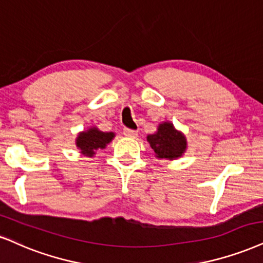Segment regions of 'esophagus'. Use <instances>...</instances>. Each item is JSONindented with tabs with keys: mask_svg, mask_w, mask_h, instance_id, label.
<instances>
[{
	"mask_svg": "<svg viewBox=\"0 0 263 263\" xmlns=\"http://www.w3.org/2000/svg\"><path fill=\"white\" fill-rule=\"evenodd\" d=\"M123 134L125 135V137L128 138H134L138 135V130H133V129H129V128H124V130H123Z\"/></svg>",
	"mask_w": 263,
	"mask_h": 263,
	"instance_id": "1",
	"label": "esophagus"
}]
</instances>
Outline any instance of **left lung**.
I'll use <instances>...</instances> for the list:
<instances>
[{"label":"left lung","mask_w":263,"mask_h":263,"mask_svg":"<svg viewBox=\"0 0 263 263\" xmlns=\"http://www.w3.org/2000/svg\"><path fill=\"white\" fill-rule=\"evenodd\" d=\"M147 141L157 158L176 160L186 150V138L171 122L161 123L155 134L147 135Z\"/></svg>","instance_id":"8db88e82"}]
</instances>
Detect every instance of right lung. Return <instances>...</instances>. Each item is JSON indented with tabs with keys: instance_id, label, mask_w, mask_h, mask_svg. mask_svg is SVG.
Instances as JSON below:
<instances>
[{
	"instance_id": "obj_1",
	"label": "right lung",
	"mask_w": 263,
	"mask_h": 263,
	"mask_svg": "<svg viewBox=\"0 0 263 263\" xmlns=\"http://www.w3.org/2000/svg\"><path fill=\"white\" fill-rule=\"evenodd\" d=\"M113 138H115V133H105L99 130L96 126H92L78 134L76 144L80 150V154H83L84 156L92 157L99 148H105Z\"/></svg>"
}]
</instances>
